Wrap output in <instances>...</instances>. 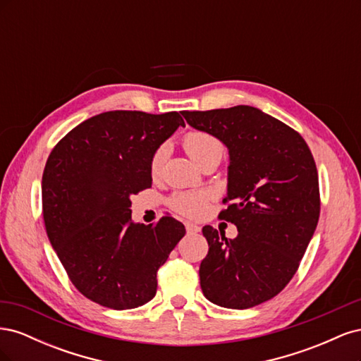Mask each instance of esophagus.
Instances as JSON below:
<instances>
[{
	"instance_id": "34e87169",
	"label": "esophagus",
	"mask_w": 361,
	"mask_h": 361,
	"mask_svg": "<svg viewBox=\"0 0 361 361\" xmlns=\"http://www.w3.org/2000/svg\"><path fill=\"white\" fill-rule=\"evenodd\" d=\"M185 227H187V232L190 235H195L200 232V227L197 224H192V223H185Z\"/></svg>"
}]
</instances>
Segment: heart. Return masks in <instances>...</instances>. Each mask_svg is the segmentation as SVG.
Here are the masks:
<instances>
[{"label":"heart","instance_id":"heart-1","mask_svg":"<svg viewBox=\"0 0 361 361\" xmlns=\"http://www.w3.org/2000/svg\"><path fill=\"white\" fill-rule=\"evenodd\" d=\"M182 145L188 155L202 167L203 164L212 159L221 161L224 155L223 141L204 130H191L183 135ZM169 155V143H161L150 157V173L154 176L162 171L164 162ZM212 200L211 191H180L174 192L169 199V206L174 212L188 218H200L207 212Z\"/></svg>","mask_w":361,"mask_h":361}]
</instances>
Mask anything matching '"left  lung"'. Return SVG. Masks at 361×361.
Wrapping results in <instances>:
<instances>
[{
	"instance_id": "left-lung-1",
	"label": "left lung",
	"mask_w": 361,
	"mask_h": 361,
	"mask_svg": "<svg viewBox=\"0 0 361 361\" xmlns=\"http://www.w3.org/2000/svg\"><path fill=\"white\" fill-rule=\"evenodd\" d=\"M187 122L228 149L227 206L221 220L238 227L227 239L202 228L209 251L199 276L204 297L244 310L274 298L297 272L321 212L318 170L304 138L255 106L183 111Z\"/></svg>"
}]
</instances>
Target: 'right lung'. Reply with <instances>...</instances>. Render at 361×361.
<instances>
[{"instance_id":"1","label":"right lung","mask_w":361,"mask_h":361,"mask_svg":"<svg viewBox=\"0 0 361 361\" xmlns=\"http://www.w3.org/2000/svg\"><path fill=\"white\" fill-rule=\"evenodd\" d=\"M179 126V113L106 111L84 120L51 150L42 176V212L72 285L108 309L155 297L157 272L185 236L166 215L134 224L130 195L152 187L150 157Z\"/></svg>"}]
</instances>
